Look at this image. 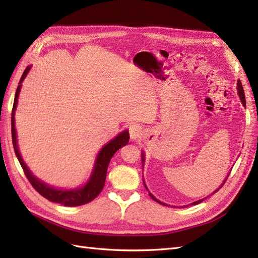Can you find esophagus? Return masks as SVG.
<instances>
[{
  "label": "esophagus",
  "instance_id": "1",
  "mask_svg": "<svg viewBox=\"0 0 258 258\" xmlns=\"http://www.w3.org/2000/svg\"><path fill=\"white\" fill-rule=\"evenodd\" d=\"M142 135V127L139 124L130 125V138L131 140L136 141Z\"/></svg>",
  "mask_w": 258,
  "mask_h": 258
}]
</instances>
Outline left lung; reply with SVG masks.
I'll return each mask as SVG.
<instances>
[{
    "label": "left lung",
    "instance_id": "left-lung-1",
    "mask_svg": "<svg viewBox=\"0 0 258 258\" xmlns=\"http://www.w3.org/2000/svg\"><path fill=\"white\" fill-rule=\"evenodd\" d=\"M237 92H238V95H239V98H240V101H242V103H243V105L246 107V101H245V94H244V89H243V85H242V82H240V81H238L237 82ZM145 156H144V153H143V154H142V162H143L144 163V161H145V158H144ZM227 177H228V175H227ZM227 177L225 178V180H224V182H223V184L222 185H224V183H225L226 182V179H227ZM145 185V184H144ZM221 187H222V186H221ZM220 187V188H221ZM145 188L147 189V187H146V185H145ZM220 188H218V189H220ZM218 189H216L215 191H214V193H216V191L218 190ZM147 190H149V189H147ZM149 194H150V196L152 197V199L153 200H154V201H156L157 203H160V204H163V205H165V204H164V203H162L161 201H158L157 199H156V197L154 196V195H153V194H151L150 193V191H149ZM203 201H204V199H203V200H200V201H196V202H193V203H191V205H196V204H200V203L201 202H203Z\"/></svg>",
    "mask_w": 258,
    "mask_h": 258
}]
</instances>
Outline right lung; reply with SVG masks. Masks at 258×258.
Listing matches in <instances>:
<instances>
[{
    "mask_svg": "<svg viewBox=\"0 0 258 258\" xmlns=\"http://www.w3.org/2000/svg\"><path fill=\"white\" fill-rule=\"evenodd\" d=\"M30 70H31V67H27L24 71L23 75H22L18 89H16L14 103H13L11 125H12V140H13L15 155L18 157L22 168H23L25 176L30 180V183L32 184L33 187H34L43 197H45V199H47L48 201L58 203V204H62L64 206L84 205L86 203H90L91 201L94 200L95 197L102 191L104 184H105L106 172H107L109 161H111V158L113 157L115 153L117 152V150H119L120 147H123L128 143V140H130L128 131H123V132L119 133L116 138H114L112 141H109L106 145H104V147L100 151V153H98V155L96 157L95 165H94V168H93V172L89 182H87L83 187L73 188V189H58V188H54L52 186L47 185L45 183H43L42 180L35 177L34 175L31 173L29 167L26 166V164L24 163L23 158H22L20 154V151L18 147V141H16L15 118H14L15 109H16V105H18V98L21 91L22 82L24 81Z\"/></svg>",
    "mask_w": 258,
    "mask_h": 258,
    "instance_id": "add662e5",
    "label": "right lung"
}]
</instances>
